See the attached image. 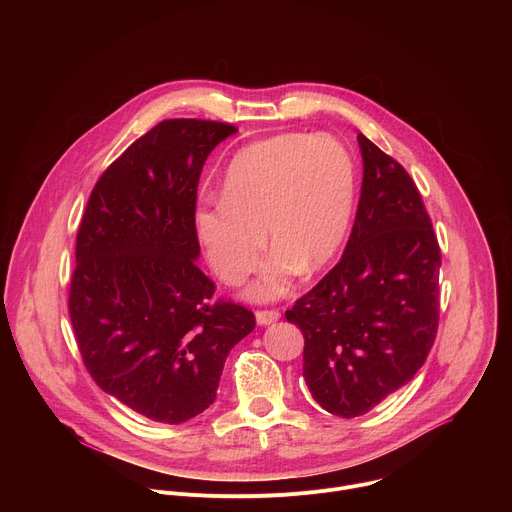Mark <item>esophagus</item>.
Returning <instances> with one entry per match:
<instances>
[{"label":"esophagus","mask_w":512,"mask_h":512,"mask_svg":"<svg viewBox=\"0 0 512 512\" xmlns=\"http://www.w3.org/2000/svg\"><path fill=\"white\" fill-rule=\"evenodd\" d=\"M279 318H281V314H279L277 310H259V312L255 314V320H257L259 326H269V324L277 322Z\"/></svg>","instance_id":"34e87169"}]
</instances>
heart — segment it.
I'll list each match as a JSON object with an SVG mask.
<instances>
[{"mask_svg":"<svg viewBox=\"0 0 512 512\" xmlns=\"http://www.w3.org/2000/svg\"><path fill=\"white\" fill-rule=\"evenodd\" d=\"M356 164L332 135L281 133L243 148L229 162L221 198L200 200L192 221L210 269L247 287L253 302L285 296L294 279L326 267L342 247L356 202Z\"/></svg>","mask_w":512,"mask_h":512,"instance_id":"heart-1","label":"heart"}]
</instances>
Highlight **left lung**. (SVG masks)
Segmentation results:
<instances>
[{"label":"left lung","instance_id":"1","mask_svg":"<svg viewBox=\"0 0 512 512\" xmlns=\"http://www.w3.org/2000/svg\"><path fill=\"white\" fill-rule=\"evenodd\" d=\"M362 188L338 265L287 322L304 334V379L316 403L358 417L407 385L440 316V245L405 168L358 133Z\"/></svg>","mask_w":512,"mask_h":512}]
</instances>
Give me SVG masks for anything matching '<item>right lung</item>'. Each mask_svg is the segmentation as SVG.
Listing matches in <instances>:
<instances>
[{
    "label": "right lung",
    "instance_id": "right-lung-1",
    "mask_svg": "<svg viewBox=\"0 0 512 512\" xmlns=\"http://www.w3.org/2000/svg\"><path fill=\"white\" fill-rule=\"evenodd\" d=\"M233 125L168 119L95 184L77 235L68 312L95 383L135 413L184 423L216 399L253 312L210 304L192 214L202 166Z\"/></svg>",
    "mask_w": 512,
    "mask_h": 512
}]
</instances>
